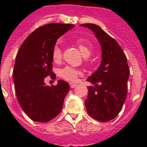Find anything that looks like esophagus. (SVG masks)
<instances>
[{
	"mask_svg": "<svg viewBox=\"0 0 147 147\" xmlns=\"http://www.w3.org/2000/svg\"><path fill=\"white\" fill-rule=\"evenodd\" d=\"M76 86H77V85H76V84H74V83H70V87H71V88H74Z\"/></svg>",
	"mask_w": 147,
	"mask_h": 147,
	"instance_id": "obj_1",
	"label": "esophagus"
}]
</instances>
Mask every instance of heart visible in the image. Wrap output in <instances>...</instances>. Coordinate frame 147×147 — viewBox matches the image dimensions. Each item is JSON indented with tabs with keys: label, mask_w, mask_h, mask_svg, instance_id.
<instances>
[{
	"label": "heart",
	"mask_w": 147,
	"mask_h": 147,
	"mask_svg": "<svg viewBox=\"0 0 147 147\" xmlns=\"http://www.w3.org/2000/svg\"><path fill=\"white\" fill-rule=\"evenodd\" d=\"M77 47L80 49V52L82 53L84 57H88L91 54V45L89 42V41L85 39H78L75 42ZM62 57V49L59 45H56L52 49L51 52V57L53 61L56 63L60 62ZM82 74L81 71L77 68L70 67V66H66L63 67L59 71V76L69 82H76L77 80L78 76Z\"/></svg>",
	"instance_id": "heart-1"
}]
</instances>
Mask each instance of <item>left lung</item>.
Instances as JSON below:
<instances>
[{"label":"left lung","instance_id":"obj_1","mask_svg":"<svg viewBox=\"0 0 147 147\" xmlns=\"http://www.w3.org/2000/svg\"><path fill=\"white\" fill-rule=\"evenodd\" d=\"M80 26L94 32L102 52L101 65L87 80L95 87L88 88L85 107L94 119L109 121L117 116L127 97L129 73L127 57L119 43L98 26L92 23Z\"/></svg>","mask_w":147,"mask_h":147}]
</instances>
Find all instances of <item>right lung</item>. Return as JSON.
<instances>
[{
  "label": "right lung",
  "mask_w": 147,
  "mask_h": 147,
  "mask_svg": "<svg viewBox=\"0 0 147 147\" xmlns=\"http://www.w3.org/2000/svg\"><path fill=\"white\" fill-rule=\"evenodd\" d=\"M74 27L57 23L42 26L28 35L18 51L13 70L17 98L23 111L34 121H49L62 110L69 84L59 80L57 85L49 87L44 80L49 76L55 80L52 49L57 39Z\"/></svg>",
  "instance_id": "1"
}]
</instances>
